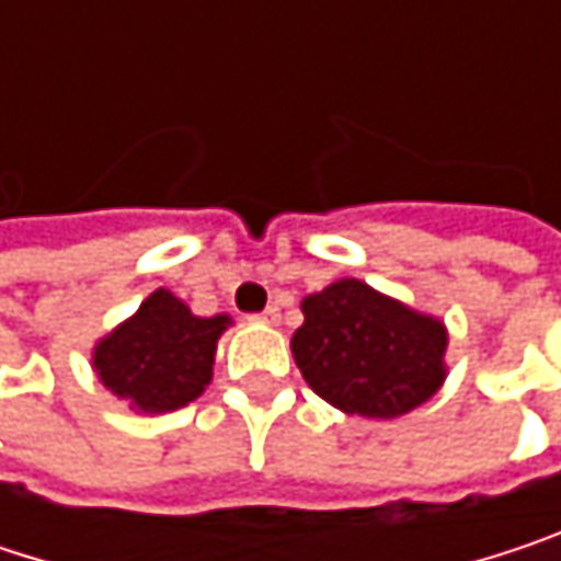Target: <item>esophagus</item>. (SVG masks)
Masks as SVG:
<instances>
[{
  "label": "esophagus",
  "mask_w": 561,
  "mask_h": 561,
  "mask_svg": "<svg viewBox=\"0 0 561 561\" xmlns=\"http://www.w3.org/2000/svg\"><path fill=\"white\" fill-rule=\"evenodd\" d=\"M256 318H260V321H266V324H279V318H282L279 305H266Z\"/></svg>",
  "instance_id": "34e87169"
}]
</instances>
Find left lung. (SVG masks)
<instances>
[{
  "label": "left lung",
  "mask_w": 561,
  "mask_h": 561,
  "mask_svg": "<svg viewBox=\"0 0 561 561\" xmlns=\"http://www.w3.org/2000/svg\"><path fill=\"white\" fill-rule=\"evenodd\" d=\"M291 337L305 383L331 405L396 419L422 405L445 380V328L357 279H341L301 301Z\"/></svg>",
  "instance_id": "1"
}]
</instances>
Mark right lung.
<instances>
[{
    "label": "right lung",
    "instance_id": "right-lung-1",
    "mask_svg": "<svg viewBox=\"0 0 561 561\" xmlns=\"http://www.w3.org/2000/svg\"><path fill=\"white\" fill-rule=\"evenodd\" d=\"M227 314L197 318L181 298L159 288L136 318L96 344L93 367L106 390L142 412H171L197 399L214 374L217 337Z\"/></svg>",
    "mask_w": 561,
    "mask_h": 561
}]
</instances>
